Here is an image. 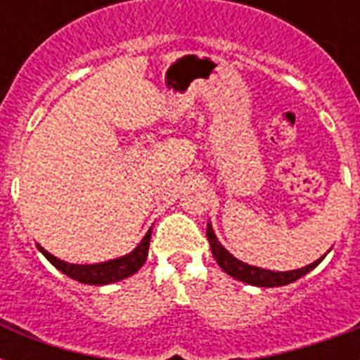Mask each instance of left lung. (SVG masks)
<instances>
[{"mask_svg":"<svg viewBox=\"0 0 360 360\" xmlns=\"http://www.w3.org/2000/svg\"><path fill=\"white\" fill-rule=\"evenodd\" d=\"M207 239L209 245H211V252H213V257L217 259V263L220 265V269L228 273L230 276H233L236 280H240V282H246V284L252 285H259V288H278V285H285L295 282L301 276L308 274L314 267H318L323 257H319L314 263L307 265V267L295 269V271H269V269L256 267V265H248V263L240 262L237 259L233 254L226 250L222 243L217 239L213 231V226L211 222H207Z\"/></svg>","mask_w":360,"mask_h":360,"instance_id":"obj_1","label":"left lung"}]
</instances>
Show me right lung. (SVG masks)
I'll use <instances>...</instances> for the list:
<instances>
[{"mask_svg":"<svg viewBox=\"0 0 360 360\" xmlns=\"http://www.w3.org/2000/svg\"><path fill=\"white\" fill-rule=\"evenodd\" d=\"M151 231L153 230L147 231L146 237L140 240V245L136 246L132 252H129L127 256L115 257V259H108V262L103 263H91V265L67 263L53 256V254H50L48 250H44L41 245H37V248L42 252V256L46 257L53 267L61 271L63 274H67L69 278L78 280L82 284L106 285L120 282L123 278H129V276H132L146 263L147 250H149V240H151Z\"/></svg>","mask_w":360,"mask_h":360,"instance_id":"1","label":"right lung"}]
</instances>
